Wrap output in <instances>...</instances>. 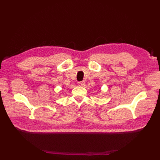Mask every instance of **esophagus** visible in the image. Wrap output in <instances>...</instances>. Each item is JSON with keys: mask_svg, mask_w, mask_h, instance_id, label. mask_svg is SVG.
Here are the masks:
<instances>
[{"mask_svg": "<svg viewBox=\"0 0 160 160\" xmlns=\"http://www.w3.org/2000/svg\"><path fill=\"white\" fill-rule=\"evenodd\" d=\"M78 85L80 86V87H82L84 85V82H78Z\"/></svg>", "mask_w": 160, "mask_h": 160, "instance_id": "esophagus-1", "label": "esophagus"}]
</instances>
